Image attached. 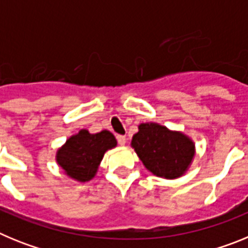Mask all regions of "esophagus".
<instances>
[{"mask_svg": "<svg viewBox=\"0 0 248 248\" xmlns=\"http://www.w3.org/2000/svg\"><path fill=\"white\" fill-rule=\"evenodd\" d=\"M117 140H118V144H119V145H125V143H126V138L124 137V135H118L117 137Z\"/></svg>", "mask_w": 248, "mask_h": 248, "instance_id": "obj_1", "label": "esophagus"}]
</instances>
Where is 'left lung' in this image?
<instances>
[{
	"label": "left lung",
	"mask_w": 248,
	"mask_h": 248,
	"mask_svg": "<svg viewBox=\"0 0 248 248\" xmlns=\"http://www.w3.org/2000/svg\"><path fill=\"white\" fill-rule=\"evenodd\" d=\"M138 129L131 148L149 171L169 180L187 171L195 156V143L187 135L157 123H141Z\"/></svg>",
	"instance_id": "8db88e82"
}]
</instances>
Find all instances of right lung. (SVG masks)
<instances>
[{"instance_id":"right-lung-1","label":"right lung","mask_w":248,"mask_h":248,"mask_svg":"<svg viewBox=\"0 0 248 248\" xmlns=\"http://www.w3.org/2000/svg\"><path fill=\"white\" fill-rule=\"evenodd\" d=\"M117 146V139L108 130L91 134L82 129L57 150L56 160L65 175L76 181L92 180L98 171L105 151Z\"/></svg>"}]
</instances>
